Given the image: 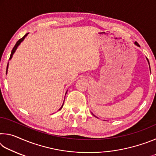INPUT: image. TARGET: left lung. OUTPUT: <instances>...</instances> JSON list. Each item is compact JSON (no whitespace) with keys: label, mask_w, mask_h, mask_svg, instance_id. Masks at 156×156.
I'll return each mask as SVG.
<instances>
[{"label":"left lung","mask_w":156,"mask_h":156,"mask_svg":"<svg viewBox=\"0 0 156 156\" xmlns=\"http://www.w3.org/2000/svg\"><path fill=\"white\" fill-rule=\"evenodd\" d=\"M135 44H136V45H137V46H138V47H140V45H139V44H138V43H137V42H135ZM147 60H148V59H147ZM148 62H149V60H148Z\"/></svg>","instance_id":"1"}]
</instances>
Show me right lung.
Returning <instances> with one entry per match:
<instances>
[{
    "instance_id": "right-lung-1",
    "label": "right lung",
    "mask_w": 156,
    "mask_h": 156,
    "mask_svg": "<svg viewBox=\"0 0 156 156\" xmlns=\"http://www.w3.org/2000/svg\"><path fill=\"white\" fill-rule=\"evenodd\" d=\"M27 34H25V35L24 36H23L22 38H20V39H19V40H18V41L16 42V44H15V46L14 47V48H13V49L12 50V53H11V55H10V58H9V60L12 58V56H13V54H14V52H15V51H16V49H17V47H18V45H19V44H20V43H21V42H22V41H23V40H24V39H25V37H26V36H27ZM7 68H8V64H7ZM62 106H63V105H62V107L60 108V109H59V110H60V109H62Z\"/></svg>"
}]
</instances>
